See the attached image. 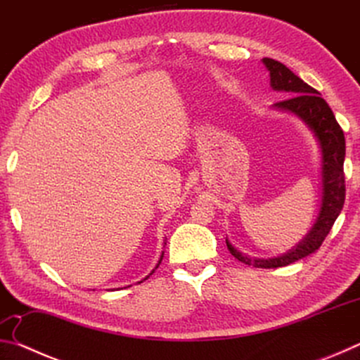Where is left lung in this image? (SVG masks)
I'll use <instances>...</instances> for the list:
<instances>
[{
    "label": "left lung",
    "mask_w": 360,
    "mask_h": 360,
    "mask_svg": "<svg viewBox=\"0 0 360 360\" xmlns=\"http://www.w3.org/2000/svg\"><path fill=\"white\" fill-rule=\"evenodd\" d=\"M262 63L270 75V87L275 92H281L289 98L275 103L271 108L276 111L294 115L313 136L319 148V184L321 200L319 210L308 233L290 248L288 252L270 259L251 257L241 252L225 238L230 254L246 265L255 268H278L285 266L298 259L307 257L319 249L322 241L330 231L345 205V135L337 124V119L318 90L309 87L300 77L295 76L288 66L273 58H262Z\"/></svg>",
    "instance_id": "1"
}]
</instances>
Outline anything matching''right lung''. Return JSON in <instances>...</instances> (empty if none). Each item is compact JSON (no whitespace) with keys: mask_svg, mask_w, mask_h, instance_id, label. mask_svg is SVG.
Returning <instances> with one entry per match:
<instances>
[{"mask_svg":"<svg viewBox=\"0 0 360 360\" xmlns=\"http://www.w3.org/2000/svg\"><path fill=\"white\" fill-rule=\"evenodd\" d=\"M165 245H167V243H165V240H163V248H165ZM162 259H163V252H162V255H160V259H158V262H157V265L154 266V270H152V271L149 273V275H148V276H146L144 279H148V278H149V276L152 275V273H154V271L157 270V268H158V265H160V262H162ZM144 279H141V281H138V283H143V281H144Z\"/></svg>","mask_w":360,"mask_h":360,"instance_id":"right-lung-1","label":"right lung"}]
</instances>
